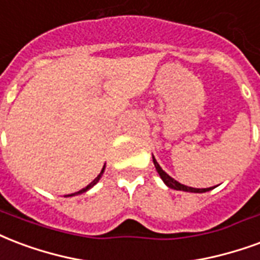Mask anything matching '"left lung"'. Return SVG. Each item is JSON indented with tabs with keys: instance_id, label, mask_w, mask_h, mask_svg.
I'll return each instance as SVG.
<instances>
[{
	"instance_id": "left-lung-1",
	"label": "left lung",
	"mask_w": 260,
	"mask_h": 260,
	"mask_svg": "<svg viewBox=\"0 0 260 260\" xmlns=\"http://www.w3.org/2000/svg\"><path fill=\"white\" fill-rule=\"evenodd\" d=\"M153 162H154V167L157 169V172H158L159 178L162 179V182H164L167 186H168L169 189H174V190H182V191H189V193H205V191H209V190H212L211 187L208 189H194V187H189V186H184V184L179 183L178 180H175L174 178H171L165 171H162V168L159 167V164L157 162V159L154 158V155H153Z\"/></svg>"
}]
</instances>
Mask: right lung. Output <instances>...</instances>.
<instances>
[{"label":"right lung","instance_id":"right-lung-1","mask_svg":"<svg viewBox=\"0 0 260 260\" xmlns=\"http://www.w3.org/2000/svg\"><path fill=\"white\" fill-rule=\"evenodd\" d=\"M103 172H105V167H103V169H102V172L99 175H98V176H96L95 179H93V180H92L91 183L88 184V186H86V187H84V189L82 190H80V191H77V193H73V194H67L66 197H71V196H77V194H81V193H85L86 190H89L91 189V187H93V186H95L96 183H98V182H99V179L102 178V175H103Z\"/></svg>","mask_w":260,"mask_h":260}]
</instances>
